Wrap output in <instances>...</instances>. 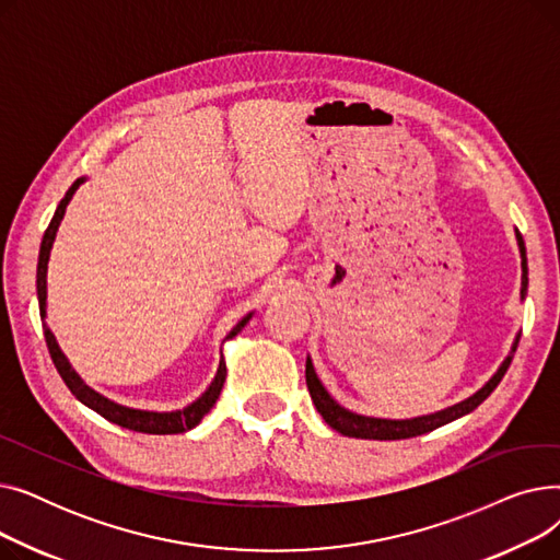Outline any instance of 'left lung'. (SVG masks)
<instances>
[{
  "instance_id": "8db88e82",
  "label": "left lung",
  "mask_w": 560,
  "mask_h": 560,
  "mask_svg": "<svg viewBox=\"0 0 560 560\" xmlns=\"http://www.w3.org/2000/svg\"><path fill=\"white\" fill-rule=\"evenodd\" d=\"M515 238H517V245H520V256H522V290H520V298L524 300L526 298V288H528V268H526V249H524V241L520 231H515ZM517 342H520V336L515 338L513 347H511V354L504 359V363L499 365V370L490 376L488 384L483 388H479L472 397H467L450 408H443L438 410V413H431V416H422V418H410V420H384V418H368V416H359V413H351V410L342 408L329 393L327 388L322 386V381L317 378L315 374V368L311 363V359H306V386H308V393H311V399L317 408V413L322 416V420H325L331 429H336L338 433L342 435H349V438H365V440H401V438H413V435H422V433H429L438 427L443 424H450L467 413H472V410L490 397V393L499 386V381L504 378L511 361H513V354L517 349Z\"/></svg>"
}]
</instances>
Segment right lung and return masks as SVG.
Here are the masks:
<instances>
[{"label": "right lung", "mask_w": 560, "mask_h": 560, "mask_svg": "<svg viewBox=\"0 0 560 560\" xmlns=\"http://www.w3.org/2000/svg\"><path fill=\"white\" fill-rule=\"evenodd\" d=\"M85 182V176H81V179H77L70 190L66 192V197L61 199V203L56 206V213L43 235V243H40V254H38V270H36V290H38V306H40V317L45 319L47 315V262H49V252H51V245H54V238H56V231H58V224H61L63 215H66V209L68 203L72 199V195L77 192V188ZM252 319V313H247L238 325H235L229 336L224 340H231L238 336L243 331V327L247 325V322ZM45 340H47V349H49V357L58 370V374H61V378L66 381V386L70 388V393L81 401L85 404L88 408H93L95 413H100L102 418H106L108 422L117 424V427H125V429H131V431H138V433H156V435H167V433H184L188 429H195L201 418L209 413V410L213 408V404L218 401L220 393H222V386H224V378H226V363L224 359H220V365H218V372H215V378L211 381V386L206 388V393L195 399L192 404H188L186 408L182 410H170V413H156V410H140V408H129V406H122V404H115L110 399H106L104 395L95 393L91 386L83 384V378L72 370L70 361L66 359V354L61 351V347H58L54 334L47 329L45 325Z\"/></svg>", "instance_id": "1"}]
</instances>
